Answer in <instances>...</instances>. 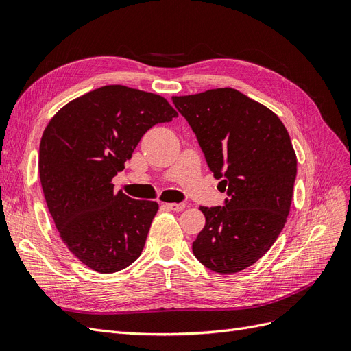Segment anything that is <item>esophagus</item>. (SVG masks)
Segmentation results:
<instances>
[{
	"mask_svg": "<svg viewBox=\"0 0 351 351\" xmlns=\"http://www.w3.org/2000/svg\"><path fill=\"white\" fill-rule=\"evenodd\" d=\"M165 206H167L168 209L178 212V210H183V209L186 208V204H165Z\"/></svg>",
	"mask_w": 351,
	"mask_h": 351,
	"instance_id": "1",
	"label": "esophagus"
}]
</instances>
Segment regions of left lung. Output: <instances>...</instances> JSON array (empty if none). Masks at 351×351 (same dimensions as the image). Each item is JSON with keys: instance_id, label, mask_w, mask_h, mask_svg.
Masks as SVG:
<instances>
[{"instance_id": "left-lung-1", "label": "left lung", "mask_w": 351, "mask_h": 351, "mask_svg": "<svg viewBox=\"0 0 351 351\" xmlns=\"http://www.w3.org/2000/svg\"><path fill=\"white\" fill-rule=\"evenodd\" d=\"M173 102L228 195L224 206H200L206 222L193 253L210 271L240 272L271 249L289 217L297 174L289 132L277 114L231 88Z\"/></svg>"}]
</instances>
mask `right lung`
<instances>
[{"mask_svg":"<svg viewBox=\"0 0 351 351\" xmlns=\"http://www.w3.org/2000/svg\"><path fill=\"white\" fill-rule=\"evenodd\" d=\"M177 111L159 95L108 84L64 105L45 127L39 177L61 240L101 274L121 271L141 256L158 204L136 200L112 178L142 136Z\"/></svg>","mask_w":351,"mask_h":351,"instance_id":"add662e5","label":"right lung"}]
</instances>
